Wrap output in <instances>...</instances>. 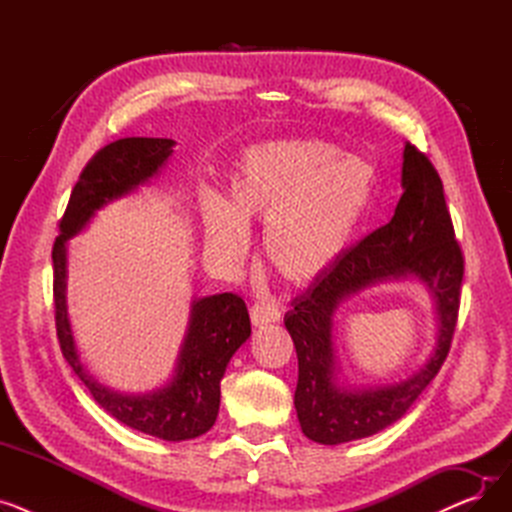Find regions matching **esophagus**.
Listing matches in <instances>:
<instances>
[{
    "mask_svg": "<svg viewBox=\"0 0 512 512\" xmlns=\"http://www.w3.org/2000/svg\"><path fill=\"white\" fill-rule=\"evenodd\" d=\"M251 321L253 326H267V324H274V321L280 319V309L276 305L270 303H255L251 307Z\"/></svg>",
    "mask_w": 512,
    "mask_h": 512,
    "instance_id": "34e87169",
    "label": "esophagus"
}]
</instances>
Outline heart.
Here are the masks:
<instances>
[{"instance_id": "b5f03b06", "label": "heart", "mask_w": 512, "mask_h": 512, "mask_svg": "<svg viewBox=\"0 0 512 512\" xmlns=\"http://www.w3.org/2000/svg\"><path fill=\"white\" fill-rule=\"evenodd\" d=\"M375 193L367 161L324 141H272L242 155L228 182V201L205 195V245L224 265L249 251V226L267 222V265L288 284L326 276L351 247Z\"/></svg>"}]
</instances>
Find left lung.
<instances>
[{"label":"left lung","instance_id":"8db88e82","mask_svg":"<svg viewBox=\"0 0 512 512\" xmlns=\"http://www.w3.org/2000/svg\"><path fill=\"white\" fill-rule=\"evenodd\" d=\"M402 193L392 220L348 249L332 270L292 301L284 326L299 359L294 409L303 434L317 444H344L382 432L405 415L432 382L459 317L465 259L444 199V186L415 145L402 153ZM417 277L433 292L439 338L433 357L411 379L390 387L348 391L337 384L333 315L355 293L386 279Z\"/></svg>","mask_w":512,"mask_h":512}]
</instances>
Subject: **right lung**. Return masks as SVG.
I'll use <instances>...</instances> for the list:
<instances>
[{
	"label": "right lung",
	"mask_w": 512,
	"mask_h": 512,
	"mask_svg": "<svg viewBox=\"0 0 512 512\" xmlns=\"http://www.w3.org/2000/svg\"><path fill=\"white\" fill-rule=\"evenodd\" d=\"M172 139L128 137L99 149L72 188L60 234L53 242V303L62 355L97 405L147 436L180 442L209 432L220 411V382L232 355L251 336V319L238 294L195 299L172 380L147 394H120L101 386L80 363L66 307V245L99 209L130 195L166 166Z\"/></svg>",
	"instance_id": "1"
}]
</instances>
